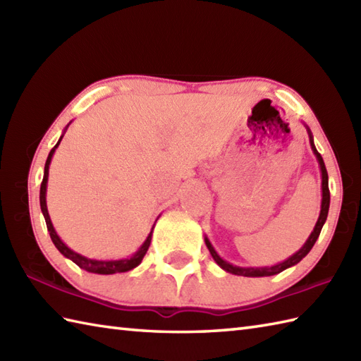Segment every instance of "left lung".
Here are the masks:
<instances>
[{"label":"left lung","mask_w":361,"mask_h":361,"mask_svg":"<svg viewBox=\"0 0 361 361\" xmlns=\"http://www.w3.org/2000/svg\"><path fill=\"white\" fill-rule=\"evenodd\" d=\"M309 132V137H310V145H312V150L313 153H315V157L318 159L319 163V169H321V189H323V200H321V212H319V217H318V221L315 228H313V231L310 234V237L307 239V242H305L302 245V248L296 251L293 256H290L287 260H283V262L281 264H276L273 267H256V268H243V267H235L233 264L226 262V260L221 259L217 251L214 250V247L211 245L208 237H204V242H206V247H208L209 252L212 259L216 260V262L224 268L225 271L228 273H233V274H237V276H247V278H262V276H273V274H278L283 270H287L288 267H293L296 265L298 262H301V260L309 255V251L313 248V245H315L317 239L319 237V233L321 229H323V225L326 224V219H327V212H329V204H331V192H329V176H327V171H326V166H324V161H323V157L319 155L315 144H313V136H312V132L307 128Z\"/></svg>","instance_id":"obj_1"}]
</instances>
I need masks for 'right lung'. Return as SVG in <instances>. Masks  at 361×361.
<instances>
[{
    "mask_svg": "<svg viewBox=\"0 0 361 361\" xmlns=\"http://www.w3.org/2000/svg\"><path fill=\"white\" fill-rule=\"evenodd\" d=\"M63 136H60L59 142L54 145L52 150L49 152L48 159H46V164H44V175H43V181H42V186H40V208L43 212V217L46 220V226H48V231L51 235V240L52 243L56 245V248L62 252V255L68 259H71L75 265H79L83 270H87L90 273H97V274H114V273H124L128 270H133L135 267H137L141 264L142 257L145 256V252H147L149 247H150V240H152V231L147 235V239L141 245V248L137 250L132 257H127V259H119V260H96V259H88L85 256L79 255V252L73 251L71 248H68L66 245L62 242V239L57 235L56 229L52 226V221L51 217L48 214V206H46V186H48V175H49V164H51V159L54 152L59 147L60 141H62Z\"/></svg>",
    "mask_w": 361,
    "mask_h": 361,
    "instance_id": "1",
    "label": "right lung"
}]
</instances>
